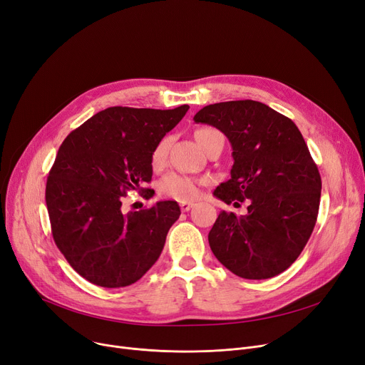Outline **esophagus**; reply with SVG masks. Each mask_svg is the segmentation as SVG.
Returning <instances> with one entry per match:
<instances>
[{
	"label": "esophagus",
	"mask_w": 365,
	"mask_h": 365,
	"mask_svg": "<svg viewBox=\"0 0 365 365\" xmlns=\"http://www.w3.org/2000/svg\"><path fill=\"white\" fill-rule=\"evenodd\" d=\"M192 207H194L192 202H186V201L180 202V210H182V212H189Z\"/></svg>",
	"instance_id": "34e87169"
}]
</instances>
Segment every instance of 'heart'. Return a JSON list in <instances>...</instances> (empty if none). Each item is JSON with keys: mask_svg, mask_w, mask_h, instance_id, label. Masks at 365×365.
I'll use <instances>...</instances> for the list:
<instances>
[{"mask_svg": "<svg viewBox=\"0 0 365 365\" xmlns=\"http://www.w3.org/2000/svg\"><path fill=\"white\" fill-rule=\"evenodd\" d=\"M213 133H216V130H212V128H201L195 133V138L198 140L201 148L205 145L209 135H212ZM167 150H168V138H164L156 145V148L152 152V165L155 168L161 167L164 164L167 158ZM160 192L168 198L186 201V200H192L198 195V186L195 180H192L191 178L183 176V174H178V173H171L161 179Z\"/></svg>", "mask_w": 365, "mask_h": 365, "instance_id": "b5f03b06", "label": "heart"}]
</instances>
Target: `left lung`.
<instances>
[{
    "label": "left lung",
    "mask_w": 365,
    "mask_h": 365,
    "mask_svg": "<svg viewBox=\"0 0 365 365\" xmlns=\"http://www.w3.org/2000/svg\"><path fill=\"white\" fill-rule=\"evenodd\" d=\"M224 133L232 148L231 179L213 195L249 200L247 215L220 212L209 232L217 261L243 279H270L299 257L316 224L321 176L297 125L253 100L216 103L194 116Z\"/></svg>",
    "instance_id": "8db88e82"
}]
</instances>
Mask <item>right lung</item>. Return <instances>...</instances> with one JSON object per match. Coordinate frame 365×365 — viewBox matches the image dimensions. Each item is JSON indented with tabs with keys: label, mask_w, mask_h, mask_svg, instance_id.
I'll use <instances>...</instances> for the list:
<instances>
[{
	"label": "right lung",
	"mask_w": 365,
	"mask_h": 365,
	"mask_svg": "<svg viewBox=\"0 0 365 365\" xmlns=\"http://www.w3.org/2000/svg\"><path fill=\"white\" fill-rule=\"evenodd\" d=\"M187 108L108 107L62 141L46 183L47 212L58 249L91 283L128 287L160 258L179 204L123 213L122 197H152L141 187L152 179V152Z\"/></svg>",
	"instance_id": "right-lung-1"
}]
</instances>
